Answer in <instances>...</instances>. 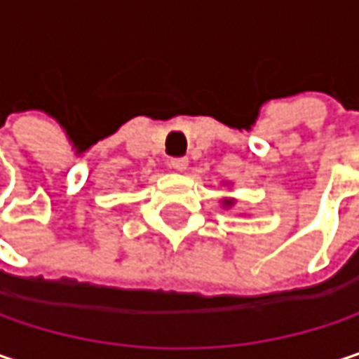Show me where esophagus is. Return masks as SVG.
Segmentation results:
<instances>
[{
	"label": "esophagus",
	"instance_id": "1",
	"mask_svg": "<svg viewBox=\"0 0 359 359\" xmlns=\"http://www.w3.org/2000/svg\"><path fill=\"white\" fill-rule=\"evenodd\" d=\"M189 166V158H170V168L179 170V172H184Z\"/></svg>",
	"mask_w": 359,
	"mask_h": 359
}]
</instances>
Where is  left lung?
<instances>
[{
  "mask_svg": "<svg viewBox=\"0 0 359 359\" xmlns=\"http://www.w3.org/2000/svg\"><path fill=\"white\" fill-rule=\"evenodd\" d=\"M234 205H236V199H234V197H224V199H222V208H224V210H230V208H234Z\"/></svg>",
  "mask_w": 359,
  "mask_h": 359,
  "instance_id": "8db88e82",
  "label": "left lung"
}]
</instances>
